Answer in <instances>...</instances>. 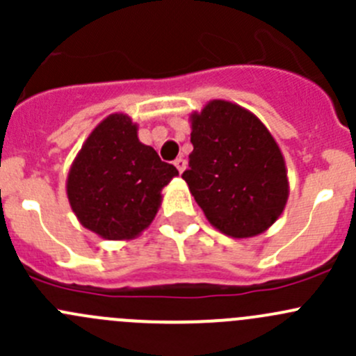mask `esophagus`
I'll list each match as a JSON object with an SVG mask.
<instances>
[{"mask_svg":"<svg viewBox=\"0 0 356 356\" xmlns=\"http://www.w3.org/2000/svg\"><path fill=\"white\" fill-rule=\"evenodd\" d=\"M174 165L177 167V170L181 172V174L186 170V160H184V158H177V160L174 161Z\"/></svg>","mask_w":356,"mask_h":356,"instance_id":"obj_1","label":"esophagus"}]
</instances>
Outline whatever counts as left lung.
Returning a JSON list of instances; mask_svg holds the SVG:
<instances>
[{
    "instance_id": "1",
    "label": "left lung",
    "mask_w": 356,
    "mask_h": 356,
    "mask_svg": "<svg viewBox=\"0 0 356 356\" xmlns=\"http://www.w3.org/2000/svg\"><path fill=\"white\" fill-rule=\"evenodd\" d=\"M193 152L182 174L207 220L236 239L267 231L289 198L288 168L264 122L225 99L189 115Z\"/></svg>"
}]
</instances>
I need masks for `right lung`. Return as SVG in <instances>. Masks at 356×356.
Instances as JSON below:
<instances>
[{"instance_id": "add662e5", "label": "right lung", "mask_w": 356, "mask_h": 356, "mask_svg": "<svg viewBox=\"0 0 356 356\" xmlns=\"http://www.w3.org/2000/svg\"><path fill=\"white\" fill-rule=\"evenodd\" d=\"M179 175L138 138V124L111 113L91 131L67 175V198L86 229L108 241L145 232L161 204V189Z\"/></svg>"}]
</instances>
